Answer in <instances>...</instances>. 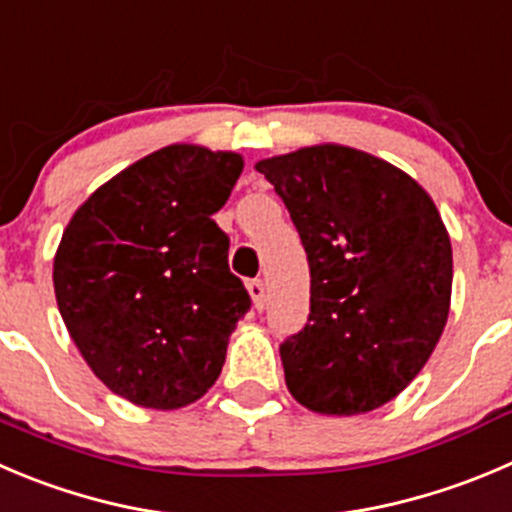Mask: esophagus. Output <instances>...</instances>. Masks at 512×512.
Segmentation results:
<instances>
[{"instance_id":"obj_1","label":"esophagus","mask_w":512,"mask_h":512,"mask_svg":"<svg viewBox=\"0 0 512 512\" xmlns=\"http://www.w3.org/2000/svg\"><path fill=\"white\" fill-rule=\"evenodd\" d=\"M248 294H251V301H253V306H256V309H264V304H266V286H264V281L261 279H253V281H248Z\"/></svg>"}]
</instances>
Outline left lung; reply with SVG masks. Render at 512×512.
Masks as SVG:
<instances>
[{
  "mask_svg": "<svg viewBox=\"0 0 512 512\" xmlns=\"http://www.w3.org/2000/svg\"><path fill=\"white\" fill-rule=\"evenodd\" d=\"M289 208L311 274L286 387L321 415H362L420 374L450 314L452 246L435 203L392 163L311 145L256 163Z\"/></svg>",
  "mask_w": 512,
  "mask_h": 512,
  "instance_id": "left-lung-1",
  "label": "left lung"
}]
</instances>
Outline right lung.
Masks as SVG:
<instances>
[{
  "label": "right lung",
  "instance_id": "add662e5",
  "mask_svg": "<svg viewBox=\"0 0 512 512\" xmlns=\"http://www.w3.org/2000/svg\"><path fill=\"white\" fill-rule=\"evenodd\" d=\"M243 158L168 145L107 180L75 211L55 253V296L95 377L133 405L178 410L221 374L251 309L213 221Z\"/></svg>",
  "mask_w": 512,
  "mask_h": 512
}]
</instances>
